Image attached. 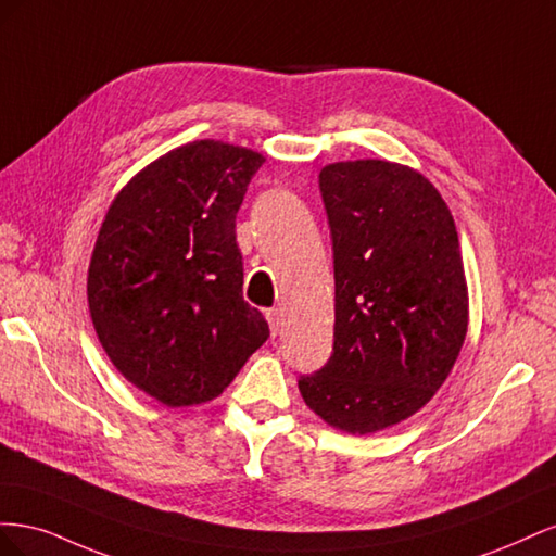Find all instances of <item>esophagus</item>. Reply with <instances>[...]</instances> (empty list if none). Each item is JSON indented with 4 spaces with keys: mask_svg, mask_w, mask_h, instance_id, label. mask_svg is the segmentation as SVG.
<instances>
[{
    "mask_svg": "<svg viewBox=\"0 0 556 556\" xmlns=\"http://www.w3.org/2000/svg\"><path fill=\"white\" fill-rule=\"evenodd\" d=\"M268 327H271V336H278L282 329V311L280 308H268L266 311Z\"/></svg>",
    "mask_w": 556,
    "mask_h": 556,
    "instance_id": "esophagus-1",
    "label": "esophagus"
}]
</instances>
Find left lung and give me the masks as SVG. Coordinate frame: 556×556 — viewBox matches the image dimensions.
Here are the masks:
<instances>
[{
  "instance_id": "8db88e82",
  "label": "left lung",
  "mask_w": 556,
  "mask_h": 556,
  "mask_svg": "<svg viewBox=\"0 0 556 556\" xmlns=\"http://www.w3.org/2000/svg\"><path fill=\"white\" fill-rule=\"evenodd\" d=\"M331 229L336 323L327 364L299 376L331 427L374 433L417 413L445 382L468 327L452 213L433 185L384 160L319 172Z\"/></svg>"
}]
</instances>
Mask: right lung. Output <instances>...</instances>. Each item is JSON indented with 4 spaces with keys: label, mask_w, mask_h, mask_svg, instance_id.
<instances>
[{
    "label": "right lung",
    "mask_w": 556,
    "mask_h": 556,
    "mask_svg": "<svg viewBox=\"0 0 556 556\" xmlns=\"http://www.w3.org/2000/svg\"><path fill=\"white\" fill-rule=\"evenodd\" d=\"M264 157L194 141L148 164L99 229L88 304L99 343L131 384L169 408L223 394L268 339L243 301L237 213Z\"/></svg>",
    "instance_id": "1"
}]
</instances>
